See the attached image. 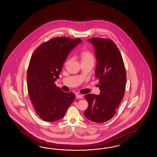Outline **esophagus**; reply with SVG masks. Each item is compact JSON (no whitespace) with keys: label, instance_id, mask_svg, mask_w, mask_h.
I'll use <instances>...</instances> for the list:
<instances>
[{"label":"esophagus","instance_id":"obj_1","mask_svg":"<svg viewBox=\"0 0 157 157\" xmlns=\"http://www.w3.org/2000/svg\"><path fill=\"white\" fill-rule=\"evenodd\" d=\"M83 98V95H80V94H76V98L77 99H82Z\"/></svg>","mask_w":157,"mask_h":157}]
</instances>
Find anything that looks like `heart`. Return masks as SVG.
Returning a JSON list of instances; mask_svg holds the SVG:
<instances>
[{
	"label": "heart",
	"instance_id": "heart-1",
	"mask_svg": "<svg viewBox=\"0 0 157 157\" xmlns=\"http://www.w3.org/2000/svg\"><path fill=\"white\" fill-rule=\"evenodd\" d=\"M79 57L81 59V62H90L93 63L94 62V58L93 54L89 51H83L81 52L79 54ZM70 60V58H68L66 60L65 65H67Z\"/></svg>",
	"mask_w": 157,
	"mask_h": 157
}]
</instances>
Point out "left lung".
<instances>
[{"instance_id": "1", "label": "left lung", "mask_w": 157, "mask_h": 157, "mask_svg": "<svg viewBox=\"0 0 157 157\" xmlns=\"http://www.w3.org/2000/svg\"><path fill=\"white\" fill-rule=\"evenodd\" d=\"M88 42L95 48L97 59L95 75L99 79L98 95L89 94L85 98L89 103L84 115L90 121L103 123L115 114L123 97L126 73L123 59L113 41L109 39L93 38Z\"/></svg>"}]
</instances>
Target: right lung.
<instances>
[{"label":"right lung","mask_w":157,"mask_h":157,"mask_svg":"<svg viewBox=\"0 0 157 157\" xmlns=\"http://www.w3.org/2000/svg\"><path fill=\"white\" fill-rule=\"evenodd\" d=\"M82 42L80 39L57 37L35 50L27 73V89L34 109L47 122L62 118L75 95L65 93L55 84L68 55Z\"/></svg>","instance_id":"obj_1"}]
</instances>
